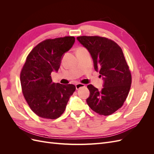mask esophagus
<instances>
[{
	"mask_svg": "<svg viewBox=\"0 0 154 154\" xmlns=\"http://www.w3.org/2000/svg\"><path fill=\"white\" fill-rule=\"evenodd\" d=\"M75 86H76V90L80 89V88H82V87H85V85L84 84H82V83H76V84L75 85Z\"/></svg>",
	"mask_w": 154,
	"mask_h": 154,
	"instance_id": "34e87169",
	"label": "esophagus"
}]
</instances>
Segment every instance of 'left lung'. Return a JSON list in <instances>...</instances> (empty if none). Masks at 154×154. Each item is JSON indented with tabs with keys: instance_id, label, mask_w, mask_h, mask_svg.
I'll list each match as a JSON object with an SVG mask.
<instances>
[{
	"instance_id": "8db88e82",
	"label": "left lung",
	"mask_w": 154,
	"mask_h": 154,
	"mask_svg": "<svg viewBox=\"0 0 154 154\" xmlns=\"http://www.w3.org/2000/svg\"><path fill=\"white\" fill-rule=\"evenodd\" d=\"M77 40L91 54L95 71L103 80L101 91L91 84L87 86L90 95L87 103L99 114H113L123 105L132 83L123 51L114 41L104 37L82 36Z\"/></svg>"
}]
</instances>
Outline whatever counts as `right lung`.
<instances>
[{"mask_svg": "<svg viewBox=\"0 0 154 154\" xmlns=\"http://www.w3.org/2000/svg\"><path fill=\"white\" fill-rule=\"evenodd\" d=\"M75 42L74 36L48 39L32 49L20 73L22 92L31 109L42 118H59L76 90L72 84L53 82L51 72H58L62 59Z\"/></svg>", "mask_w": 154, "mask_h": 154, "instance_id": "obj_1", "label": "right lung"}]
</instances>
